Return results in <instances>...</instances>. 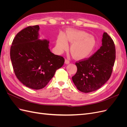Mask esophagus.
Returning a JSON list of instances; mask_svg holds the SVG:
<instances>
[{"mask_svg":"<svg viewBox=\"0 0 127 127\" xmlns=\"http://www.w3.org/2000/svg\"><path fill=\"white\" fill-rule=\"evenodd\" d=\"M64 63L66 64H69L70 63V62H69V61L68 60H67V59H65Z\"/></svg>","mask_w":127,"mask_h":127,"instance_id":"1","label":"esophagus"}]
</instances>
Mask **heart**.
<instances>
[{
  "label": "heart",
  "mask_w": 127,
  "mask_h": 127,
  "mask_svg": "<svg viewBox=\"0 0 127 127\" xmlns=\"http://www.w3.org/2000/svg\"><path fill=\"white\" fill-rule=\"evenodd\" d=\"M67 41L71 43L70 50L72 56L78 59L90 57L96 48L97 41L94 36L83 31L69 30L66 35H59L57 42L59 50L62 51L68 47Z\"/></svg>",
  "instance_id": "1"
}]
</instances>
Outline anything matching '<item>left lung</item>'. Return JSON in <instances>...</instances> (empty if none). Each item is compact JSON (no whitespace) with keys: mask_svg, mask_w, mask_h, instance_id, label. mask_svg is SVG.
I'll return each mask as SVG.
<instances>
[{"mask_svg":"<svg viewBox=\"0 0 127 127\" xmlns=\"http://www.w3.org/2000/svg\"><path fill=\"white\" fill-rule=\"evenodd\" d=\"M102 37V46L93 56L75 64L77 71L72 80L77 88L83 93L99 89L112 74L116 59L114 43L107 33L104 32Z\"/></svg>","mask_w":127,"mask_h":127,"instance_id":"8db88e82","label":"left lung"}]
</instances>
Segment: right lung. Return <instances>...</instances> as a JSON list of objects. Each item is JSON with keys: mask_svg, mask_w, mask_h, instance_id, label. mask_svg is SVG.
Here are the masks:
<instances>
[{"mask_svg": "<svg viewBox=\"0 0 127 127\" xmlns=\"http://www.w3.org/2000/svg\"><path fill=\"white\" fill-rule=\"evenodd\" d=\"M39 26L35 25L21 31L10 50L16 77L23 85L34 90L44 88L64 62L63 57L51 52L49 40L39 39Z\"/></svg>", "mask_w": 127, "mask_h": 127, "instance_id": "add662e5", "label": "right lung"}]
</instances>
